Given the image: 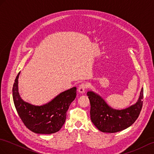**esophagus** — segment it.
Returning a JSON list of instances; mask_svg holds the SVG:
<instances>
[{
	"label": "esophagus",
	"mask_w": 154,
	"mask_h": 154,
	"mask_svg": "<svg viewBox=\"0 0 154 154\" xmlns=\"http://www.w3.org/2000/svg\"><path fill=\"white\" fill-rule=\"evenodd\" d=\"M88 88V85L86 84H82L80 85L79 87H78V92H79L80 93H85V89L86 88Z\"/></svg>",
	"instance_id": "esophagus-1"
}]
</instances>
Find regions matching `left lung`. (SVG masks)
<instances>
[{"instance_id":"left-lung-1","label":"left lung","mask_w":154,"mask_h":154,"mask_svg":"<svg viewBox=\"0 0 154 154\" xmlns=\"http://www.w3.org/2000/svg\"><path fill=\"white\" fill-rule=\"evenodd\" d=\"M87 95L91 105V120L103 133H116L128 128L138 118L143 103V88L137 103L122 110L112 108L99 94L92 91H89Z\"/></svg>"}]
</instances>
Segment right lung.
I'll return each mask as SVG.
<instances>
[{
	"mask_svg": "<svg viewBox=\"0 0 154 154\" xmlns=\"http://www.w3.org/2000/svg\"><path fill=\"white\" fill-rule=\"evenodd\" d=\"M18 73L13 85L12 95L15 107L25 125L37 134L57 132L64 124L66 112L76 98V88L59 93L50 102L36 106L24 101L18 91Z\"/></svg>",
	"mask_w": 154,
	"mask_h": 154,
	"instance_id": "right-lung-1",
	"label": "right lung"
}]
</instances>
